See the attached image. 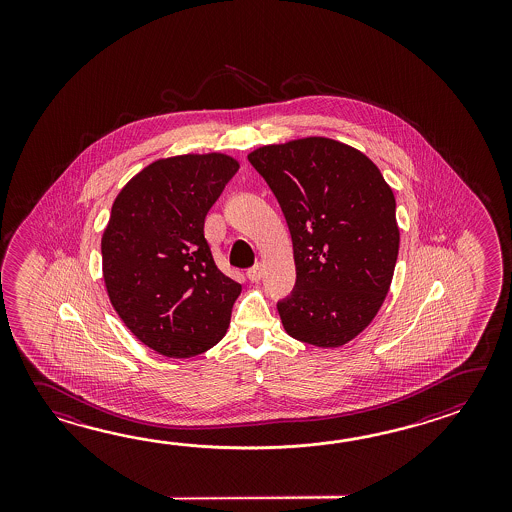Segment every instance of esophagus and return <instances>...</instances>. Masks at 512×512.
<instances>
[{
  "label": "esophagus",
  "mask_w": 512,
  "mask_h": 512,
  "mask_svg": "<svg viewBox=\"0 0 512 512\" xmlns=\"http://www.w3.org/2000/svg\"><path fill=\"white\" fill-rule=\"evenodd\" d=\"M261 276H263V267H261L260 263H256L254 267H251V269L247 271V278H249L251 282H260Z\"/></svg>",
  "instance_id": "34e87169"
}]
</instances>
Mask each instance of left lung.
<instances>
[{"mask_svg":"<svg viewBox=\"0 0 512 512\" xmlns=\"http://www.w3.org/2000/svg\"><path fill=\"white\" fill-rule=\"evenodd\" d=\"M282 207L296 283L278 302L287 335L338 348L379 313L399 254L395 197L364 153L326 137L249 153Z\"/></svg>","mask_w":512,"mask_h":512,"instance_id":"1","label":"left lung"}]
</instances>
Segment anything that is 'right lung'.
Masks as SVG:
<instances>
[{"label":"right lung","mask_w":512,"mask_h":512,"mask_svg":"<svg viewBox=\"0 0 512 512\" xmlns=\"http://www.w3.org/2000/svg\"><path fill=\"white\" fill-rule=\"evenodd\" d=\"M238 168L225 153L159 159L113 201L100 243L109 302L164 357H196L227 333L241 285L212 258L205 218Z\"/></svg>","instance_id":"1"}]
</instances>
